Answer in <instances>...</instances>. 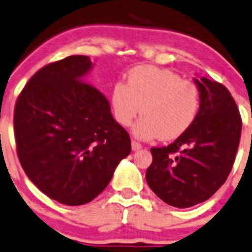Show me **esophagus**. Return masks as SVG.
I'll list each match as a JSON object with an SVG mask.
<instances>
[{"label": "esophagus", "mask_w": 252, "mask_h": 252, "mask_svg": "<svg viewBox=\"0 0 252 252\" xmlns=\"http://www.w3.org/2000/svg\"><path fill=\"white\" fill-rule=\"evenodd\" d=\"M141 147H142V145L140 144V142L135 141V140H133V141H131V148H133V151L140 150V148H141Z\"/></svg>", "instance_id": "esophagus-1"}]
</instances>
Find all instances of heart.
Returning a JSON list of instances; mask_svg holds the SVG:
<instances>
[{
    "label": "heart",
    "instance_id": "heart-1",
    "mask_svg": "<svg viewBox=\"0 0 252 252\" xmlns=\"http://www.w3.org/2000/svg\"><path fill=\"white\" fill-rule=\"evenodd\" d=\"M113 116L122 126H131L140 111L144 117L134 133L144 140L165 141L184 135L199 115L202 94L195 83L179 73L155 66H139L129 72L126 84L117 82L111 97Z\"/></svg>",
    "mask_w": 252,
    "mask_h": 252
}]
</instances>
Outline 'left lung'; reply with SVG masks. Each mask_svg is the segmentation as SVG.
<instances>
[{
	"mask_svg": "<svg viewBox=\"0 0 252 252\" xmlns=\"http://www.w3.org/2000/svg\"><path fill=\"white\" fill-rule=\"evenodd\" d=\"M194 81L202 94L199 115L173 144L151 148L146 170L150 189L182 209L208 200L226 182L242 134V117L228 89L205 77Z\"/></svg>",
	"mask_w": 252,
	"mask_h": 252,
	"instance_id": "left-lung-1",
	"label": "left lung"
}]
</instances>
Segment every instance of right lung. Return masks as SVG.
I'll list each match as a JSON object with an SVG mask.
<instances>
[{"instance_id": "right-lung-1", "label": "right lung", "mask_w": 252, "mask_h": 252, "mask_svg": "<svg viewBox=\"0 0 252 252\" xmlns=\"http://www.w3.org/2000/svg\"><path fill=\"white\" fill-rule=\"evenodd\" d=\"M92 66L86 55L43 66L14 107L24 171L44 194L71 206L96 198L131 151L128 131L112 117L108 100L84 81Z\"/></svg>"}]
</instances>
